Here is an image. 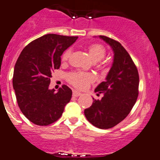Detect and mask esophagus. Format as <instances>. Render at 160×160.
<instances>
[{
  "label": "esophagus",
  "mask_w": 160,
  "mask_h": 160,
  "mask_svg": "<svg viewBox=\"0 0 160 160\" xmlns=\"http://www.w3.org/2000/svg\"><path fill=\"white\" fill-rule=\"evenodd\" d=\"M81 95V93L79 92V91H72V96H74V97H78V96Z\"/></svg>",
  "instance_id": "1"
}]
</instances>
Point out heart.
Wrapping results in <instances>:
<instances>
[{"instance_id": "b5f03b06", "label": "heart", "mask_w": 160, "mask_h": 160, "mask_svg": "<svg viewBox=\"0 0 160 160\" xmlns=\"http://www.w3.org/2000/svg\"><path fill=\"white\" fill-rule=\"evenodd\" d=\"M71 48L66 49L62 54V61H67L71 55ZM89 54L94 62L102 60L105 55V49L102 45L98 44H92L89 47ZM68 80L71 84L80 89L87 88L89 83L93 82L94 77L92 75L85 72H71L68 75Z\"/></svg>"}]
</instances>
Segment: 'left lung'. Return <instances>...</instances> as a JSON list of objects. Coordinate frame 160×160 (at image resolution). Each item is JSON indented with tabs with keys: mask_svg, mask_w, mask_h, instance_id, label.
I'll return each instance as SVG.
<instances>
[{
	"mask_svg": "<svg viewBox=\"0 0 160 160\" xmlns=\"http://www.w3.org/2000/svg\"><path fill=\"white\" fill-rule=\"evenodd\" d=\"M109 44L114 53L112 66L105 78L94 90L103 94L101 100L93 98L90 108L84 110L87 119L100 129H109L125 119L138 96V69L121 44L105 36H99Z\"/></svg>",
	"mask_w": 160,
	"mask_h": 160,
	"instance_id": "obj_1",
	"label": "left lung"
}]
</instances>
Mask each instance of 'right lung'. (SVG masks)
<instances>
[{
	"mask_svg": "<svg viewBox=\"0 0 160 160\" xmlns=\"http://www.w3.org/2000/svg\"><path fill=\"white\" fill-rule=\"evenodd\" d=\"M78 37L49 33L36 39L22 51L15 66L13 88L20 110L29 121L48 126L62 115L72 90L62 85L49 89L52 72L58 69L61 55Z\"/></svg>",
	"mask_w": 160,
	"mask_h": 160,
	"instance_id": "obj_1",
	"label": "right lung"
}]
</instances>
